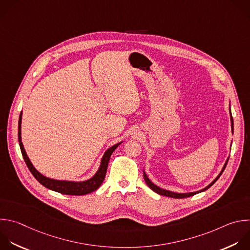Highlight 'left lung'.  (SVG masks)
<instances>
[{
	"label": "left lung",
	"instance_id": "left-lung-1",
	"mask_svg": "<svg viewBox=\"0 0 250 250\" xmlns=\"http://www.w3.org/2000/svg\"><path fill=\"white\" fill-rule=\"evenodd\" d=\"M229 111H230V110H229ZM230 123H231V131H232V133H233V120H232V117H231V112H230ZM228 160H229V159H228ZM228 160H227V162H226V164H225V166H224L223 170L221 171L220 175H219L208 187H206L205 188H203V189H201V190H199V191H195V192H189V193H176V192H172V191H169V190H165V189H163V188H160L159 187H157V186H155L153 183H151V181L148 179V177H147V175L145 174L144 171H143V178H144V180H145L146 185H147L153 191H155L156 193H158V194H160V195L168 196V197H172V198H187V197L193 196L194 194H197V193H199V192H202V191L208 189L210 187H212V186L217 182V180L220 178V176L223 174L224 170L226 169V166H227V164H228Z\"/></svg>",
	"mask_w": 250,
	"mask_h": 250
}]
</instances>
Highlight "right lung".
<instances>
[{
  "instance_id": "right-lung-1",
  "label": "right lung",
  "mask_w": 250,
  "mask_h": 250,
  "mask_svg": "<svg viewBox=\"0 0 250 250\" xmlns=\"http://www.w3.org/2000/svg\"><path fill=\"white\" fill-rule=\"evenodd\" d=\"M21 118H22V113H21L20 115V120H19V142H20V146H21V154L22 157L25 161V164L28 167L29 171L31 172V174L33 175V177L45 188L60 192L62 194H66V195H85L88 194L90 192L95 191L103 183L106 173H107V169H108V164L110 161V157L112 155V153L115 151V149L122 143H118L115 144L114 146H112L111 148H109L101 161V165L100 168L97 171V173L95 174V176L93 178H91L90 180H87L85 182H80V183H74V182H65V181H57V180H53V179H49L44 177L43 175H41L34 167L33 165L31 164L29 158L26 155V152L24 150V147L22 145L21 142Z\"/></svg>"
}]
</instances>
